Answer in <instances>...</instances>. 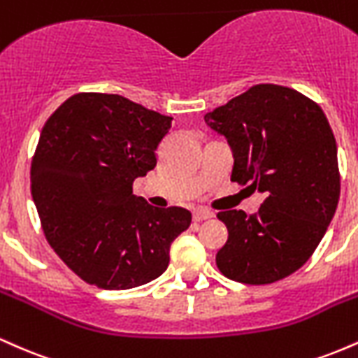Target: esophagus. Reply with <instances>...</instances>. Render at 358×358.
Wrapping results in <instances>:
<instances>
[{
  "mask_svg": "<svg viewBox=\"0 0 358 358\" xmlns=\"http://www.w3.org/2000/svg\"><path fill=\"white\" fill-rule=\"evenodd\" d=\"M213 217L212 212L205 210V208H196V210H193V220L195 222H202V220H207Z\"/></svg>",
  "mask_w": 358,
  "mask_h": 358,
  "instance_id": "34e87169",
  "label": "esophagus"
}]
</instances>
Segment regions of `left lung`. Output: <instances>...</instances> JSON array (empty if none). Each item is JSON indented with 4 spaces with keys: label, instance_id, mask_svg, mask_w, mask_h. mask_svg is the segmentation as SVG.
Returning a JSON list of instances; mask_svg holds the SVG:
<instances>
[{
    "label": "left lung",
    "instance_id": "8db88e82",
    "mask_svg": "<svg viewBox=\"0 0 358 358\" xmlns=\"http://www.w3.org/2000/svg\"><path fill=\"white\" fill-rule=\"evenodd\" d=\"M234 155L232 182L264 193L256 213L219 212L229 239L217 268L244 285H271L311 257L340 199L336 141L316 102L298 90L257 84L205 114Z\"/></svg>",
    "mask_w": 358,
    "mask_h": 358
}]
</instances>
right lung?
I'll list each match as a JSON object with an SVG mask.
<instances>
[{
  "instance_id": "1",
  "label": "right lung",
  "mask_w": 358,
  "mask_h": 358,
  "mask_svg": "<svg viewBox=\"0 0 358 358\" xmlns=\"http://www.w3.org/2000/svg\"><path fill=\"white\" fill-rule=\"evenodd\" d=\"M170 116L117 94L80 92L45 122L31 159V196L48 244L80 279L129 289L162 276L170 245L190 227L182 207L133 193L156 166Z\"/></svg>"
}]
</instances>
